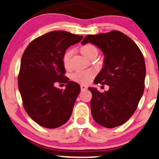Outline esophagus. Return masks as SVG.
I'll return each mask as SVG.
<instances>
[{
	"label": "esophagus",
	"instance_id": "34e87169",
	"mask_svg": "<svg viewBox=\"0 0 159 159\" xmlns=\"http://www.w3.org/2000/svg\"><path fill=\"white\" fill-rule=\"evenodd\" d=\"M87 89H88V87L87 86H85V85H83V84L81 85V90H86Z\"/></svg>",
	"mask_w": 159,
	"mask_h": 159
}]
</instances>
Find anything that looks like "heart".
I'll use <instances>...</instances> for the list:
<instances>
[{
  "instance_id": "obj_1",
  "label": "heart",
  "mask_w": 159,
  "mask_h": 159,
  "mask_svg": "<svg viewBox=\"0 0 159 159\" xmlns=\"http://www.w3.org/2000/svg\"><path fill=\"white\" fill-rule=\"evenodd\" d=\"M81 51L86 57H89L93 52H97V48L93 45L90 43H87L81 47ZM74 53V50L72 49L66 50L62 56V63L66 68H68L70 64L71 57ZM95 70L89 69L87 71H78L71 75V78L73 81H77L81 84H88L91 80V78L95 75Z\"/></svg>"
}]
</instances>
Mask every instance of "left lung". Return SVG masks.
I'll return each instance as SVG.
<instances>
[{
	"instance_id": "1",
	"label": "left lung",
	"mask_w": 159,
	"mask_h": 159,
	"mask_svg": "<svg viewBox=\"0 0 159 159\" xmlns=\"http://www.w3.org/2000/svg\"><path fill=\"white\" fill-rule=\"evenodd\" d=\"M93 43L102 51L103 67L94 79L95 84H107V91L100 93L89 88L93 120L101 126H120L137 109L144 91L146 65L142 52L128 36L119 31L91 35L81 43Z\"/></svg>"
}]
</instances>
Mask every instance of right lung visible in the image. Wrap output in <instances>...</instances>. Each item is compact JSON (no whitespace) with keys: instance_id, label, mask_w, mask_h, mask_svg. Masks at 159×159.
Instances as JSON below:
<instances>
[{"instance_id":"1","label":"right lung","mask_w":159,"mask_h":159,"mask_svg":"<svg viewBox=\"0 0 159 159\" xmlns=\"http://www.w3.org/2000/svg\"><path fill=\"white\" fill-rule=\"evenodd\" d=\"M82 38L66 31H50L33 40L22 54L18 86L23 107L43 128H58L70 118L81 88L65 76L62 56ZM57 82L66 83L65 90L56 88Z\"/></svg>"}]
</instances>
